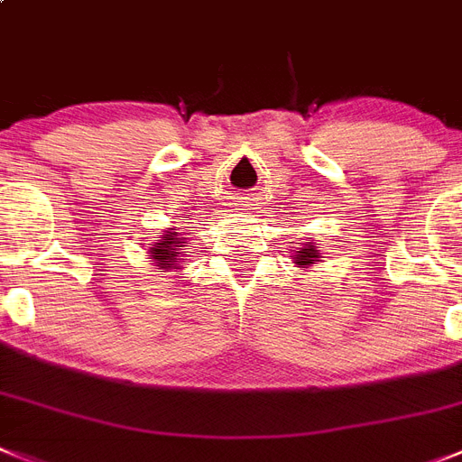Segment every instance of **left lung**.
I'll return each mask as SVG.
<instances>
[{"label":"left lung","mask_w":462,"mask_h":462,"mask_svg":"<svg viewBox=\"0 0 462 462\" xmlns=\"http://www.w3.org/2000/svg\"><path fill=\"white\" fill-rule=\"evenodd\" d=\"M291 258H293V263H296L298 267H310L312 263L319 261L321 255H319V251H317L315 242H312V239H308V242H305V246H300V249L296 251V255H291Z\"/></svg>","instance_id":"obj_1"}]
</instances>
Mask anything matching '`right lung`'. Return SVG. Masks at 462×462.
Listing matches in <instances>:
<instances>
[{
	"instance_id": "right-lung-1",
	"label": "right lung",
	"mask_w": 462,
	"mask_h": 462,
	"mask_svg": "<svg viewBox=\"0 0 462 462\" xmlns=\"http://www.w3.org/2000/svg\"><path fill=\"white\" fill-rule=\"evenodd\" d=\"M183 246L185 239L178 232H173V227H169L162 237L154 239V244H150V255L157 263L159 273L180 270V265L185 263V254H188Z\"/></svg>"
}]
</instances>
